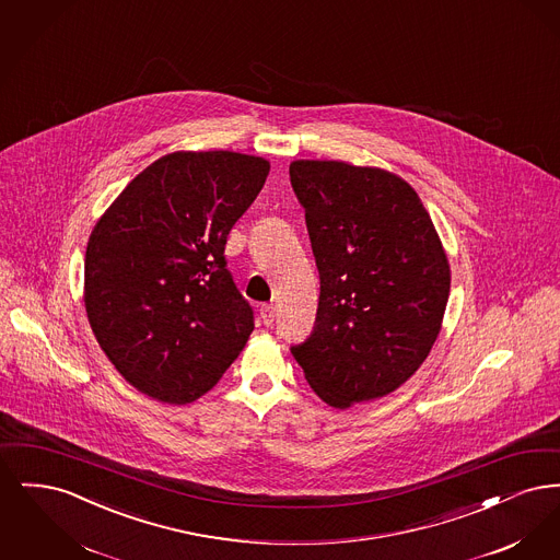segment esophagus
Here are the masks:
<instances>
[{"instance_id":"esophagus-1","label":"esophagus","mask_w":560,"mask_h":560,"mask_svg":"<svg viewBox=\"0 0 560 560\" xmlns=\"http://www.w3.org/2000/svg\"><path fill=\"white\" fill-rule=\"evenodd\" d=\"M260 319H262V323H265L267 327L272 325V320H275V308H272V304L260 306Z\"/></svg>"}]
</instances>
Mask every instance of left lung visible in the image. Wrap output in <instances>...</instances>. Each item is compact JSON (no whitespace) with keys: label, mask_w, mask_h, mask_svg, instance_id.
I'll return each instance as SVG.
<instances>
[{"label":"left lung","mask_w":560,"mask_h":560,"mask_svg":"<svg viewBox=\"0 0 560 560\" xmlns=\"http://www.w3.org/2000/svg\"><path fill=\"white\" fill-rule=\"evenodd\" d=\"M290 178L320 279L315 327L292 354L331 407L386 397L441 331L452 272L436 229L386 170L298 160Z\"/></svg>","instance_id":"obj_1"}]
</instances>
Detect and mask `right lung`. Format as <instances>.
Returning <instances> with one entry per match:
<instances>
[{"label": "right lung", "mask_w": 560, "mask_h": 560, "mask_svg": "<svg viewBox=\"0 0 560 560\" xmlns=\"http://www.w3.org/2000/svg\"><path fill=\"white\" fill-rule=\"evenodd\" d=\"M268 170L233 151H176L142 170L96 222L85 313L108 361L140 393L192 402L240 357L254 311L224 245Z\"/></svg>", "instance_id": "obj_1"}]
</instances>
